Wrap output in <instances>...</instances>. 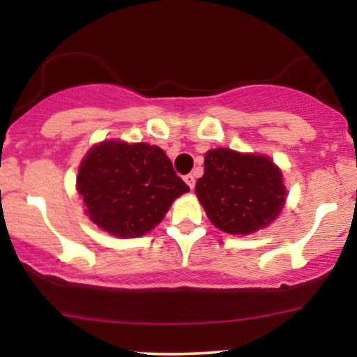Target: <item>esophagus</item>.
I'll use <instances>...</instances> for the list:
<instances>
[{
    "label": "esophagus",
    "mask_w": 357,
    "mask_h": 357,
    "mask_svg": "<svg viewBox=\"0 0 357 357\" xmlns=\"http://www.w3.org/2000/svg\"><path fill=\"white\" fill-rule=\"evenodd\" d=\"M184 181H186V184L191 188V190H192V188H195V176H192V174L184 176Z\"/></svg>",
    "instance_id": "1"
}]
</instances>
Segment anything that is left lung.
Returning a JSON list of instances; mask_svg holds the SVG:
<instances>
[{"label": "left lung", "mask_w": 357, "mask_h": 357, "mask_svg": "<svg viewBox=\"0 0 357 357\" xmlns=\"http://www.w3.org/2000/svg\"><path fill=\"white\" fill-rule=\"evenodd\" d=\"M196 196L218 230L250 235L280 215L287 190L282 171L267 155L220 147L204 154Z\"/></svg>", "instance_id": "1"}]
</instances>
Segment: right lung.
I'll return each mask as SVG.
<instances>
[{
  "mask_svg": "<svg viewBox=\"0 0 357 357\" xmlns=\"http://www.w3.org/2000/svg\"><path fill=\"white\" fill-rule=\"evenodd\" d=\"M77 191L97 227L119 238H136L153 230L190 188L161 147L104 141L80 162Z\"/></svg>",
  "mask_w": 357,
  "mask_h": 357,
  "instance_id": "1",
  "label": "right lung"
}]
</instances>
